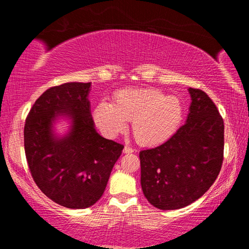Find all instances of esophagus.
Masks as SVG:
<instances>
[{
	"label": "esophagus",
	"mask_w": 249,
	"mask_h": 249,
	"mask_svg": "<svg viewBox=\"0 0 249 249\" xmlns=\"http://www.w3.org/2000/svg\"><path fill=\"white\" fill-rule=\"evenodd\" d=\"M123 151H124V154H132L133 151H134V149L132 148V147H129V146H125Z\"/></svg>",
	"instance_id": "obj_1"
}]
</instances>
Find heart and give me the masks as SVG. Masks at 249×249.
I'll list each match as a JSON object with an SVG mask.
<instances>
[{
  "mask_svg": "<svg viewBox=\"0 0 249 249\" xmlns=\"http://www.w3.org/2000/svg\"><path fill=\"white\" fill-rule=\"evenodd\" d=\"M95 123L107 135H117L132 121L135 140L141 145L162 144L179 128L183 105L176 96L157 89H122L113 103L101 101L93 113Z\"/></svg>",
  "mask_w": 249,
  "mask_h": 249,
  "instance_id": "b5f03b06",
  "label": "heart"
}]
</instances>
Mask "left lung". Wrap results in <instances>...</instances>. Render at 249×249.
I'll return each instance as SVG.
<instances>
[{
  "label": "left lung",
  "mask_w": 249,
  "mask_h": 249,
  "mask_svg": "<svg viewBox=\"0 0 249 249\" xmlns=\"http://www.w3.org/2000/svg\"><path fill=\"white\" fill-rule=\"evenodd\" d=\"M187 123L163 144L142 150L141 183L144 196L160 210L193 203L220 174L224 157V121L210 96L189 88Z\"/></svg>",
  "instance_id": "left-lung-1"
}]
</instances>
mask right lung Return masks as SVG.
<instances>
[{
	"label": "right lung",
	"instance_id": "right-lung-1",
	"mask_svg": "<svg viewBox=\"0 0 249 249\" xmlns=\"http://www.w3.org/2000/svg\"><path fill=\"white\" fill-rule=\"evenodd\" d=\"M91 82L49 88L29 111L24 147L29 171L41 192L68 209H86L102 196L124 146L96 133L88 100ZM68 115L71 129L54 136V119Z\"/></svg>",
	"mask_w": 249,
	"mask_h": 249
}]
</instances>
